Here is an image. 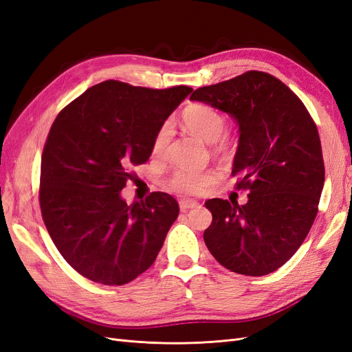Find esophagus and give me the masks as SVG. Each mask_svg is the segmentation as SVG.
Masks as SVG:
<instances>
[{"mask_svg": "<svg viewBox=\"0 0 352 352\" xmlns=\"http://www.w3.org/2000/svg\"><path fill=\"white\" fill-rule=\"evenodd\" d=\"M179 207L182 211H186L189 208H194V207H198V201L195 199H180L179 201Z\"/></svg>", "mask_w": 352, "mask_h": 352, "instance_id": "esophagus-1", "label": "esophagus"}]
</instances>
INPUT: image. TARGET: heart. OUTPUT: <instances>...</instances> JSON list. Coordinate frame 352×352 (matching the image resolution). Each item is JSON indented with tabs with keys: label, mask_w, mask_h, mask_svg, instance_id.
Instances as JSON below:
<instances>
[{
	"label": "heart",
	"mask_w": 352,
	"mask_h": 352,
	"mask_svg": "<svg viewBox=\"0 0 352 352\" xmlns=\"http://www.w3.org/2000/svg\"><path fill=\"white\" fill-rule=\"evenodd\" d=\"M184 123L190 132L207 144L221 142V135L226 127L225 117L208 105H190L184 111ZM170 135H172L170 124L160 127L153 141V153L155 155H162L164 153L170 141ZM214 177L216 175L211 170L180 167L170 177L168 185L177 192L199 194L212 184Z\"/></svg>",
	"instance_id": "heart-1"
}]
</instances>
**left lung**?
<instances>
[{"instance_id":"obj_1","label":"left lung","mask_w":352,"mask_h":352,"mask_svg":"<svg viewBox=\"0 0 352 352\" xmlns=\"http://www.w3.org/2000/svg\"><path fill=\"white\" fill-rule=\"evenodd\" d=\"M199 101L229 114L239 142L232 175L248 189L247 204L206 201L212 221L204 242L223 267L269 274L301 247L324 185L320 138L305 105L279 79L251 70L197 89Z\"/></svg>"}]
</instances>
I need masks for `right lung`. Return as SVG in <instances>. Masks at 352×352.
<instances>
[{
  "mask_svg": "<svg viewBox=\"0 0 352 352\" xmlns=\"http://www.w3.org/2000/svg\"><path fill=\"white\" fill-rule=\"evenodd\" d=\"M190 92L184 85L150 89L105 80L52 123L41 160L42 219L63 258L83 278L124 285L155 261L179 216L177 201L154 192L129 206L120 192Z\"/></svg>",
  "mask_w": 352,
  "mask_h": 352,
  "instance_id": "right-lung-1",
  "label": "right lung"
}]
</instances>
